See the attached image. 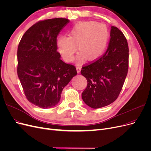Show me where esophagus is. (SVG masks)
<instances>
[{
  "mask_svg": "<svg viewBox=\"0 0 151 151\" xmlns=\"http://www.w3.org/2000/svg\"><path fill=\"white\" fill-rule=\"evenodd\" d=\"M76 70H77V73H80V70H81V66H76Z\"/></svg>",
  "mask_w": 151,
  "mask_h": 151,
  "instance_id": "obj_1",
  "label": "esophagus"
}]
</instances>
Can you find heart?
<instances>
[{"instance_id":"heart-1","label":"heart","mask_w":151,"mask_h":151,"mask_svg":"<svg viewBox=\"0 0 151 151\" xmlns=\"http://www.w3.org/2000/svg\"><path fill=\"white\" fill-rule=\"evenodd\" d=\"M109 32L104 24L96 22H83L75 25L69 37L61 36L57 40L58 51L66 62H71L75 57L76 47L80 52L77 61L86 58L94 60L101 56L106 48Z\"/></svg>"}]
</instances>
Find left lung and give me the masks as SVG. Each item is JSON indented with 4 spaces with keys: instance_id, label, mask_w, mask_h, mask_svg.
I'll return each instance as SVG.
<instances>
[{
    "instance_id": "8db88e82",
    "label": "left lung",
    "mask_w": 151,
    "mask_h": 151,
    "mask_svg": "<svg viewBox=\"0 0 151 151\" xmlns=\"http://www.w3.org/2000/svg\"><path fill=\"white\" fill-rule=\"evenodd\" d=\"M108 46L101 57L82 66L87 80L82 99L94 108L106 106L118 98L129 68V47L124 35L112 26Z\"/></svg>"
}]
</instances>
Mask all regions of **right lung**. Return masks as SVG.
Instances as JSON below:
<instances>
[{"label": "right lung", "mask_w": 151, "mask_h": 151, "mask_svg": "<svg viewBox=\"0 0 151 151\" xmlns=\"http://www.w3.org/2000/svg\"><path fill=\"white\" fill-rule=\"evenodd\" d=\"M69 22L57 18L38 21L22 36L17 50V75L28 101L47 109L60 100L63 89L77 74L60 58L57 36Z\"/></svg>", "instance_id": "right-lung-1"}]
</instances>
